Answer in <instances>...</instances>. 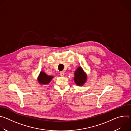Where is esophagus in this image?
Returning <instances> with one entry per match:
<instances>
[{"instance_id": "obj_1", "label": "esophagus", "mask_w": 131, "mask_h": 131, "mask_svg": "<svg viewBox=\"0 0 131 131\" xmlns=\"http://www.w3.org/2000/svg\"><path fill=\"white\" fill-rule=\"evenodd\" d=\"M60 75L62 76V77H63L64 76V72H63V71H61L60 72Z\"/></svg>"}]
</instances>
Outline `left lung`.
<instances>
[{"instance_id":"obj_1","label":"left lung","mask_w":131,"mask_h":131,"mask_svg":"<svg viewBox=\"0 0 131 131\" xmlns=\"http://www.w3.org/2000/svg\"><path fill=\"white\" fill-rule=\"evenodd\" d=\"M86 79V74L81 67H79L74 72L73 79L76 84L79 86H82L85 83Z\"/></svg>"}]
</instances>
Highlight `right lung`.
<instances>
[{
	"instance_id": "right-lung-1",
	"label": "right lung",
	"mask_w": 131,
	"mask_h": 131,
	"mask_svg": "<svg viewBox=\"0 0 131 131\" xmlns=\"http://www.w3.org/2000/svg\"><path fill=\"white\" fill-rule=\"evenodd\" d=\"M53 78V76L47 75L45 72L41 71L38 78V81L40 84H47L49 83Z\"/></svg>"
}]
</instances>
